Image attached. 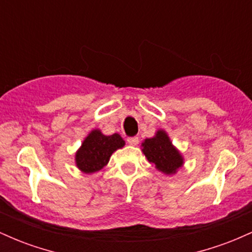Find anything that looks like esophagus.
Listing matches in <instances>:
<instances>
[{"mask_svg": "<svg viewBox=\"0 0 252 252\" xmlns=\"http://www.w3.org/2000/svg\"><path fill=\"white\" fill-rule=\"evenodd\" d=\"M128 143L130 144V146H136V144L138 143V137L137 136H134V137H128Z\"/></svg>", "mask_w": 252, "mask_h": 252, "instance_id": "esophagus-1", "label": "esophagus"}]
</instances>
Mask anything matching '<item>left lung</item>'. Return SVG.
I'll return each instance as SVG.
<instances>
[{
	"label": "left lung",
	"mask_w": 252,
	"mask_h": 252,
	"mask_svg": "<svg viewBox=\"0 0 252 252\" xmlns=\"http://www.w3.org/2000/svg\"><path fill=\"white\" fill-rule=\"evenodd\" d=\"M142 152L155 168L167 175L175 174L184 164V158L172 144L164 130H158L154 137L146 138L142 143Z\"/></svg>",
	"instance_id": "8db88e82"
}]
</instances>
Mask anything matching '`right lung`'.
<instances>
[{
	"mask_svg": "<svg viewBox=\"0 0 252 252\" xmlns=\"http://www.w3.org/2000/svg\"><path fill=\"white\" fill-rule=\"evenodd\" d=\"M124 144L126 142L118 134L106 136L100 130H92L76 153L77 167L86 174L98 172L108 164L112 153L123 148Z\"/></svg>",
	"mask_w": 252,
	"mask_h": 252,
	"instance_id": "obj_1",
	"label": "right lung"
}]
</instances>
